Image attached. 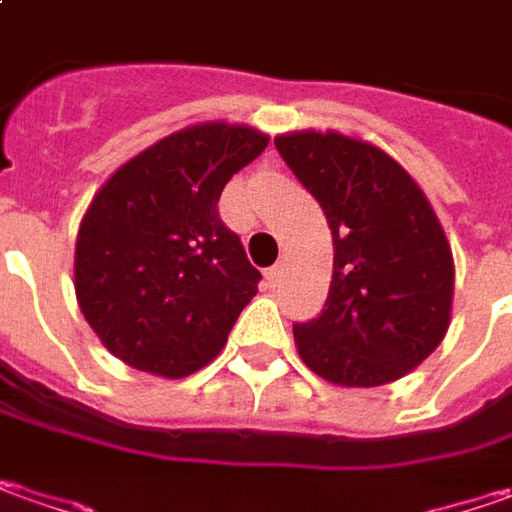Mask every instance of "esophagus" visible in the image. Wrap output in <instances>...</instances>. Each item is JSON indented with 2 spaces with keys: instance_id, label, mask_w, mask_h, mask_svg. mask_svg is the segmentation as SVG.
<instances>
[{
  "instance_id": "obj_1",
  "label": "esophagus",
  "mask_w": 512,
  "mask_h": 512,
  "mask_svg": "<svg viewBox=\"0 0 512 512\" xmlns=\"http://www.w3.org/2000/svg\"><path fill=\"white\" fill-rule=\"evenodd\" d=\"M280 277H283V266H272V269L266 272V283H269V286H277Z\"/></svg>"
}]
</instances>
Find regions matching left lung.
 Listing matches in <instances>:
<instances>
[{
	"mask_svg": "<svg viewBox=\"0 0 512 512\" xmlns=\"http://www.w3.org/2000/svg\"><path fill=\"white\" fill-rule=\"evenodd\" d=\"M274 147L323 206L334 240L326 309L294 323L300 357L345 388L405 377L445 340L453 306V255L425 192L362 138L303 130Z\"/></svg>",
	"mask_w": 512,
	"mask_h": 512,
	"instance_id": "left-lung-1",
	"label": "left lung"
}]
</instances>
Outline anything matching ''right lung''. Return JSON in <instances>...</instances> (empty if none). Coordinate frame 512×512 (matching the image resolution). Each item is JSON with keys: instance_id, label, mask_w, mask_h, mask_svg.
I'll return each instance as SVG.
<instances>
[{"instance_id": "obj_1", "label": "right lung", "mask_w": 512, "mask_h": 512, "mask_svg": "<svg viewBox=\"0 0 512 512\" xmlns=\"http://www.w3.org/2000/svg\"><path fill=\"white\" fill-rule=\"evenodd\" d=\"M246 124H192L107 178L76 238V297L104 348L155 377L212 362L260 272L221 221L229 178L266 150Z\"/></svg>"}]
</instances>
